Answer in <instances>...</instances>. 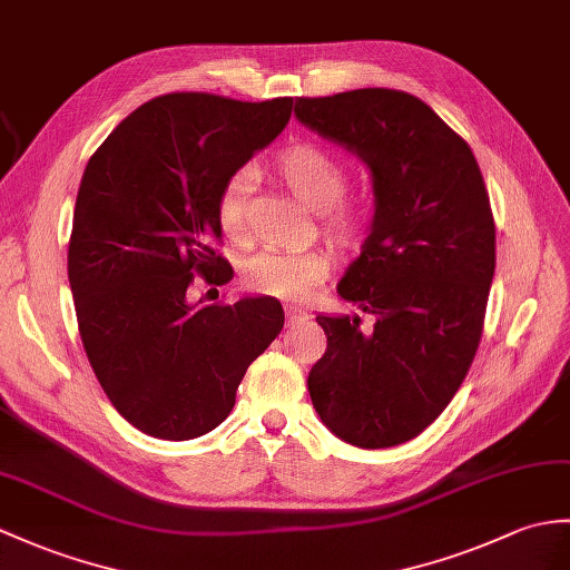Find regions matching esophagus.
Returning <instances> with one entry per match:
<instances>
[{
  "label": "esophagus",
  "mask_w": 570,
  "mask_h": 570,
  "mask_svg": "<svg viewBox=\"0 0 570 570\" xmlns=\"http://www.w3.org/2000/svg\"><path fill=\"white\" fill-rule=\"evenodd\" d=\"M306 317H308L306 311H301L296 306H286V323L288 325H298L301 321H306Z\"/></svg>",
  "instance_id": "esophagus-1"
}]
</instances>
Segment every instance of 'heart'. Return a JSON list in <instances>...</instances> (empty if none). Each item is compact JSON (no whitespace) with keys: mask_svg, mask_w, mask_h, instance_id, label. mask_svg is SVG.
Here are the masks:
<instances>
[{"mask_svg":"<svg viewBox=\"0 0 570 570\" xmlns=\"http://www.w3.org/2000/svg\"><path fill=\"white\" fill-rule=\"evenodd\" d=\"M279 177L288 184L301 202L321 210L325 230L340 245H352L366 230V210L356 204L342 202L347 189V175L333 155L311 142L286 148L274 163ZM249 171L240 169L223 184L218 198V223L230 243L245 245L249 240L247 225ZM333 259L325 249H269L249 259L243 269L245 286L259 294L306 301L330 274Z\"/></svg>","mask_w":570,"mask_h":570,"instance_id":"1","label":"heart"}]
</instances>
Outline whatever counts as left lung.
<instances>
[{
	"label": "left lung",
	"mask_w": 570,
	"mask_h": 570,
	"mask_svg": "<svg viewBox=\"0 0 570 570\" xmlns=\"http://www.w3.org/2000/svg\"><path fill=\"white\" fill-rule=\"evenodd\" d=\"M298 121L372 171L374 218L337 294L360 315H317L327 350L315 413L342 442L383 449L442 415L479 350L495 272V223L479 163L425 101L399 89L298 99Z\"/></svg>",
	"instance_id": "obj_1"
}]
</instances>
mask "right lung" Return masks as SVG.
Returning a JSON list of instances; mask_svg holds the SVG:
<instances>
[{
    "instance_id": "right-lung-1",
    "label": "right lung",
    "mask_w": 570,
    "mask_h": 570,
    "mask_svg": "<svg viewBox=\"0 0 570 570\" xmlns=\"http://www.w3.org/2000/svg\"><path fill=\"white\" fill-rule=\"evenodd\" d=\"M294 99L177 91L142 104L89 157L68 276L89 364L130 425L194 440L230 415L235 391L282 333V303L191 301L194 274L225 284L216 255L223 184L286 128Z\"/></svg>"
}]
</instances>
